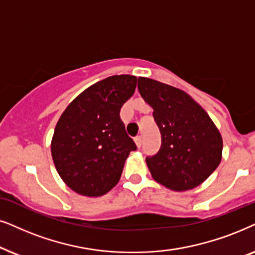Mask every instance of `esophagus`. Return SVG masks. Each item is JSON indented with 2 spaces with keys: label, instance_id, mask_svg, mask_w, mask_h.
Returning a JSON list of instances; mask_svg holds the SVG:
<instances>
[{
  "label": "esophagus",
  "instance_id": "1",
  "mask_svg": "<svg viewBox=\"0 0 255 255\" xmlns=\"http://www.w3.org/2000/svg\"><path fill=\"white\" fill-rule=\"evenodd\" d=\"M135 140V143H136V145H137V148H140L141 145H142V138H141V136H136L134 138Z\"/></svg>",
  "mask_w": 255,
  "mask_h": 255
}]
</instances>
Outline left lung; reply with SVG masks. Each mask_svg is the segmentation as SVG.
<instances>
[{
  "label": "left lung",
  "mask_w": 255,
  "mask_h": 255,
  "mask_svg": "<svg viewBox=\"0 0 255 255\" xmlns=\"http://www.w3.org/2000/svg\"><path fill=\"white\" fill-rule=\"evenodd\" d=\"M137 88L161 131L158 152L145 158L152 178L174 191L202 184L219 165L223 151L222 135L209 114L170 85L140 77Z\"/></svg>",
  "instance_id": "obj_1"
}]
</instances>
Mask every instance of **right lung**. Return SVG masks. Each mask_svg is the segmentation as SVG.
<instances>
[{
  "label": "right lung",
  "instance_id": "add662e5",
  "mask_svg": "<svg viewBox=\"0 0 255 255\" xmlns=\"http://www.w3.org/2000/svg\"><path fill=\"white\" fill-rule=\"evenodd\" d=\"M137 78L112 76L80 93L60 115L51 154L57 171L73 191L99 197L118 184L126 158L136 150L120 110L133 96Z\"/></svg>",
  "mask_w": 255,
  "mask_h": 255
}]
</instances>
